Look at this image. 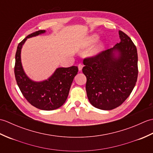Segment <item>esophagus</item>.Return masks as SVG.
Listing matches in <instances>:
<instances>
[{
    "instance_id": "34e87169",
    "label": "esophagus",
    "mask_w": 153,
    "mask_h": 153,
    "mask_svg": "<svg viewBox=\"0 0 153 153\" xmlns=\"http://www.w3.org/2000/svg\"><path fill=\"white\" fill-rule=\"evenodd\" d=\"M83 64H79L78 65V69H79V71H82V68H83Z\"/></svg>"
}]
</instances>
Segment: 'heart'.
Returning <instances> with one entry per match:
<instances>
[{"instance_id":"1","label":"heart","mask_w":153,"mask_h":153,"mask_svg":"<svg viewBox=\"0 0 153 153\" xmlns=\"http://www.w3.org/2000/svg\"><path fill=\"white\" fill-rule=\"evenodd\" d=\"M99 39V36L97 35H93L91 36L88 37L87 38H86V39L83 41V47H87L90 46V45H91L92 44H93L94 43H95V42L98 40ZM100 48H101V46H97L94 49L91 51V54H96L97 53H98Z\"/></svg>"}]
</instances>
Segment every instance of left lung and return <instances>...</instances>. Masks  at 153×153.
<instances>
[{
	"instance_id": "8db88e82",
	"label": "left lung",
	"mask_w": 153,
	"mask_h": 153,
	"mask_svg": "<svg viewBox=\"0 0 153 153\" xmlns=\"http://www.w3.org/2000/svg\"><path fill=\"white\" fill-rule=\"evenodd\" d=\"M119 35L120 43L83 59L87 95L91 104L99 109L109 110L121 105L137 82V48L125 33L120 30ZM116 51L119 53L116 57Z\"/></svg>"
}]
</instances>
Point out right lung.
<instances>
[{
	"label": "right lung",
	"instance_id": "obj_1",
	"mask_svg": "<svg viewBox=\"0 0 153 153\" xmlns=\"http://www.w3.org/2000/svg\"><path fill=\"white\" fill-rule=\"evenodd\" d=\"M45 32L39 30L27 35L18 45L16 53L14 74L22 95L32 106L43 110H53L63 105L69 94L74 77L78 71L77 66L59 68L48 80L35 82L25 74L21 63V49L27 38Z\"/></svg>",
	"mask_w": 153,
	"mask_h": 153
}]
</instances>
